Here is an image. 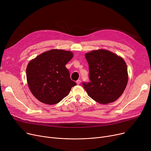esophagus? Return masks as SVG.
Returning a JSON list of instances; mask_svg holds the SVG:
<instances>
[{
	"mask_svg": "<svg viewBox=\"0 0 151 151\" xmlns=\"http://www.w3.org/2000/svg\"><path fill=\"white\" fill-rule=\"evenodd\" d=\"M80 83H81V80H78L76 81V84H77L78 85H79Z\"/></svg>",
	"mask_w": 151,
	"mask_h": 151,
	"instance_id": "esophagus-1",
	"label": "esophagus"
}]
</instances>
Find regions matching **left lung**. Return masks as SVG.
<instances>
[{
    "label": "left lung",
    "instance_id": "obj_1",
    "mask_svg": "<svg viewBox=\"0 0 151 151\" xmlns=\"http://www.w3.org/2000/svg\"><path fill=\"white\" fill-rule=\"evenodd\" d=\"M89 63V83H83L88 96L101 104L116 101L124 92L128 82L124 60L106 50H93L85 54Z\"/></svg>",
    "mask_w": 151,
    "mask_h": 151
}]
</instances>
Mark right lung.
I'll return each mask as SVG.
<instances>
[{
	"label": "right lung",
	"instance_id": "1",
	"mask_svg": "<svg viewBox=\"0 0 151 151\" xmlns=\"http://www.w3.org/2000/svg\"><path fill=\"white\" fill-rule=\"evenodd\" d=\"M71 51L54 49L44 52L28 63L26 76L34 96L43 104H58L76 83L70 79L65 65L72 59Z\"/></svg>",
	"mask_w": 151,
	"mask_h": 151
}]
</instances>
